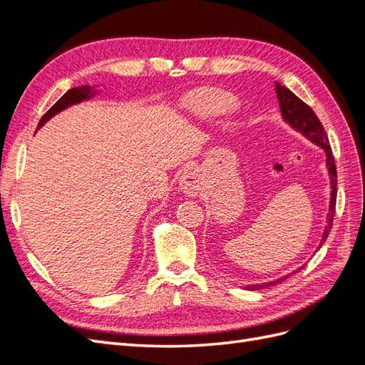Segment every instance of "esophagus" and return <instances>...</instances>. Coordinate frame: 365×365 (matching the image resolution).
<instances>
[{"label": "esophagus", "mask_w": 365, "mask_h": 365, "mask_svg": "<svg viewBox=\"0 0 365 365\" xmlns=\"http://www.w3.org/2000/svg\"><path fill=\"white\" fill-rule=\"evenodd\" d=\"M180 189L189 196H196L201 190V180L200 175H197L195 170L192 172H185L181 180H180Z\"/></svg>", "instance_id": "obj_1"}]
</instances>
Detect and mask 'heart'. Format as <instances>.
<instances>
[{"label":"heart","mask_w":365,"mask_h":365,"mask_svg":"<svg viewBox=\"0 0 365 365\" xmlns=\"http://www.w3.org/2000/svg\"><path fill=\"white\" fill-rule=\"evenodd\" d=\"M192 106L202 117H219L236 106V98L224 91H202L193 96Z\"/></svg>","instance_id":"1"}]
</instances>
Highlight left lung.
Here are the masks:
<instances>
[{
	"label": "left lung",
	"mask_w": 365,
	"mask_h": 365,
	"mask_svg": "<svg viewBox=\"0 0 365 365\" xmlns=\"http://www.w3.org/2000/svg\"><path fill=\"white\" fill-rule=\"evenodd\" d=\"M275 93H277L282 117L286 123H288L292 129L300 132V134H303L306 138L315 143L317 146H319L326 152V165H327L329 176H330V189H332V192H330L327 225L323 231V237H322V242H319V247H318V248H322V245L324 244L329 233H330V228H332L334 216H335V204H336V182L338 181H336V165H335V160L332 155V149H330L329 140H327V135H326L322 121L318 120V117L315 115L311 106H307L292 91H289L288 88L280 85L279 82H275ZM302 268L292 271V274L298 272ZM289 275L291 274H286V275H283V277L275 279L272 282H264V283H259V284H248L247 289L248 291H259V289L269 288V286L284 282L289 277Z\"/></svg>",
	"instance_id": "1"
}]
</instances>
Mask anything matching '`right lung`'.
Here are the masks:
<instances>
[{"label": "right lung", "mask_w": 365, "mask_h": 365, "mask_svg": "<svg viewBox=\"0 0 365 365\" xmlns=\"http://www.w3.org/2000/svg\"><path fill=\"white\" fill-rule=\"evenodd\" d=\"M96 93H97V91H94V88L88 86V85L71 88V90H68L67 93H65V94L59 98V101H58L56 103H54L46 114L42 115V118L39 120V123H38V129L42 128L43 125H46L47 121H48L53 115L59 114L61 111H63V109H67L68 106L77 105V103H81V102H83V101H90V98H91L93 96H96Z\"/></svg>", "instance_id": "1"}]
</instances>
